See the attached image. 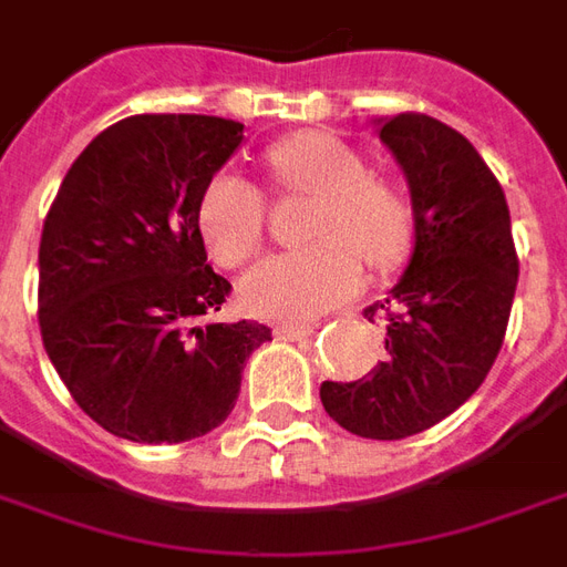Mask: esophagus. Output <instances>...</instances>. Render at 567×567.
<instances>
[{
  "mask_svg": "<svg viewBox=\"0 0 567 567\" xmlns=\"http://www.w3.org/2000/svg\"><path fill=\"white\" fill-rule=\"evenodd\" d=\"M316 333V324H279L276 327V337L279 339H303Z\"/></svg>",
  "mask_w": 567,
  "mask_h": 567,
  "instance_id": "1",
  "label": "esophagus"
}]
</instances>
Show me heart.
<instances>
[{
    "label": "heart",
    "instance_id": "heart-1",
    "mask_svg": "<svg viewBox=\"0 0 567 567\" xmlns=\"http://www.w3.org/2000/svg\"><path fill=\"white\" fill-rule=\"evenodd\" d=\"M272 179L291 195L316 198L306 219V246L255 264L240 282L251 316L300 321L358 295L363 264L390 267L412 240V207L388 179L372 177L351 146L321 132L285 137L267 153ZM267 204L249 179L219 174L198 200V230L209 255L240 267L261 249Z\"/></svg>",
    "mask_w": 567,
    "mask_h": 567
}]
</instances>
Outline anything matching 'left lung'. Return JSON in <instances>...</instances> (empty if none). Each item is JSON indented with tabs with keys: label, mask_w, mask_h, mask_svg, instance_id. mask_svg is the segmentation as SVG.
<instances>
[{
	"label": "left lung",
	"mask_w": 567,
	"mask_h": 567,
	"mask_svg": "<svg viewBox=\"0 0 567 567\" xmlns=\"http://www.w3.org/2000/svg\"><path fill=\"white\" fill-rule=\"evenodd\" d=\"M381 144L405 174L414 246L388 297V358L358 381H324L321 402L360 439H409L456 412L486 379L517 291L505 192L477 150L423 113L379 120Z\"/></svg>",
	"instance_id": "obj_1"
}]
</instances>
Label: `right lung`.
Segmentation results:
<instances>
[{
  "label": "right lung",
  "mask_w": 567,
  "mask_h": 567,
  "mask_svg": "<svg viewBox=\"0 0 567 567\" xmlns=\"http://www.w3.org/2000/svg\"><path fill=\"white\" fill-rule=\"evenodd\" d=\"M243 123L141 113L104 128L62 179L38 246V324L50 363L92 421L137 444L216 430L258 321H216L230 282L207 264L200 192Z\"/></svg>",
  "instance_id": "1"
}]
</instances>
